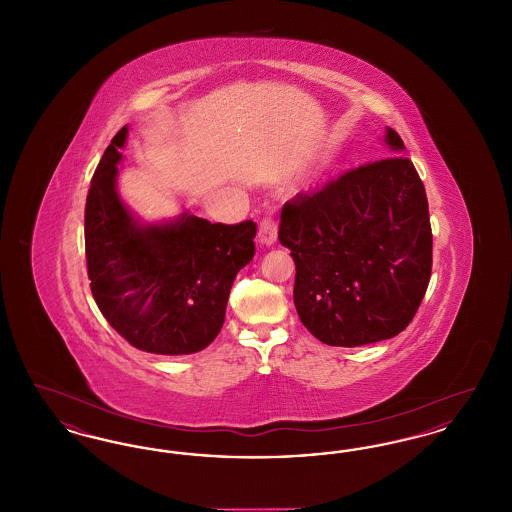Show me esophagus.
<instances>
[{"label": "esophagus", "mask_w": 512, "mask_h": 512, "mask_svg": "<svg viewBox=\"0 0 512 512\" xmlns=\"http://www.w3.org/2000/svg\"><path fill=\"white\" fill-rule=\"evenodd\" d=\"M278 238V222L274 217H265L259 226V244L272 245Z\"/></svg>", "instance_id": "esophagus-1"}]
</instances>
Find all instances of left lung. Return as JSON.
Instances as JSON below:
<instances>
[{
  "instance_id": "1",
  "label": "left lung",
  "mask_w": 512,
  "mask_h": 512,
  "mask_svg": "<svg viewBox=\"0 0 512 512\" xmlns=\"http://www.w3.org/2000/svg\"><path fill=\"white\" fill-rule=\"evenodd\" d=\"M393 151L403 140L388 128ZM295 263L293 303L326 345L390 340L413 320L432 274V226L413 161L390 155L341 172L282 207Z\"/></svg>"
}]
</instances>
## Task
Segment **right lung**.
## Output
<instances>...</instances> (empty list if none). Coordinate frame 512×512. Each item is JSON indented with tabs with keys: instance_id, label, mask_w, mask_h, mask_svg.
<instances>
[{
	"instance_id": "1",
	"label": "right lung",
	"mask_w": 512,
	"mask_h": 512,
	"mask_svg": "<svg viewBox=\"0 0 512 512\" xmlns=\"http://www.w3.org/2000/svg\"><path fill=\"white\" fill-rule=\"evenodd\" d=\"M122 126L94 172L84 211L90 290L130 345L157 355L205 349L222 328L236 274L255 255L257 224L182 215L140 226L117 194Z\"/></svg>"
}]
</instances>
